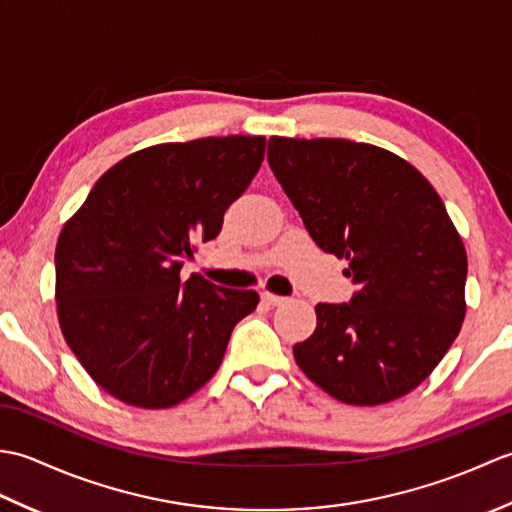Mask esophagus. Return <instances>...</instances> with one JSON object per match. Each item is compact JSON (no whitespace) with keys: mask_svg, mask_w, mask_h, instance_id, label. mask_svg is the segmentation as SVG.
I'll list each match as a JSON object with an SVG mask.
<instances>
[{"mask_svg":"<svg viewBox=\"0 0 512 512\" xmlns=\"http://www.w3.org/2000/svg\"><path fill=\"white\" fill-rule=\"evenodd\" d=\"M262 301L266 303V306H281V303L286 301V297L273 295V292H262Z\"/></svg>","mask_w":512,"mask_h":512,"instance_id":"1","label":"esophagus"}]
</instances>
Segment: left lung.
<instances>
[{
    "instance_id": "left-lung-1",
    "label": "left lung",
    "mask_w": 512,
    "mask_h": 512,
    "mask_svg": "<svg viewBox=\"0 0 512 512\" xmlns=\"http://www.w3.org/2000/svg\"><path fill=\"white\" fill-rule=\"evenodd\" d=\"M268 162L310 237L358 286L350 303L314 308L297 365L347 405L409 394L466 314V250L440 195L407 160L345 138L273 136Z\"/></svg>"
}]
</instances>
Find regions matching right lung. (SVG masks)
Masks as SVG:
<instances>
[{"mask_svg":"<svg viewBox=\"0 0 512 512\" xmlns=\"http://www.w3.org/2000/svg\"><path fill=\"white\" fill-rule=\"evenodd\" d=\"M264 136H209L140 149L94 184L57 242V314L85 372L140 409H167L220 367L255 290L180 279L195 239L217 237L224 213L262 167Z\"/></svg>","mask_w":512,"mask_h":512,"instance_id":"add662e5","label":"right lung"}]
</instances>
